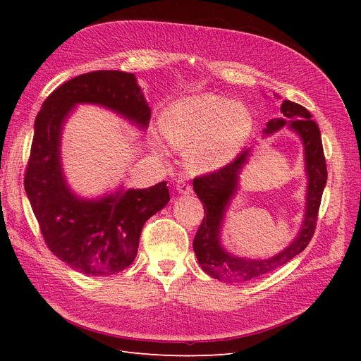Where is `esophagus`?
I'll return each mask as SVG.
<instances>
[{"instance_id": "obj_1", "label": "esophagus", "mask_w": 361, "mask_h": 361, "mask_svg": "<svg viewBox=\"0 0 361 361\" xmlns=\"http://www.w3.org/2000/svg\"><path fill=\"white\" fill-rule=\"evenodd\" d=\"M176 190H178L180 194H192L191 185H190L188 182H185V180H179V182H178Z\"/></svg>"}]
</instances>
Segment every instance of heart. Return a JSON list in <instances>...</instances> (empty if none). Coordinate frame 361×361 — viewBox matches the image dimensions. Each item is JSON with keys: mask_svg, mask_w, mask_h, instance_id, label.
<instances>
[{"mask_svg": "<svg viewBox=\"0 0 361 361\" xmlns=\"http://www.w3.org/2000/svg\"><path fill=\"white\" fill-rule=\"evenodd\" d=\"M253 125L248 108L215 94L185 97L161 118L169 143L188 147L187 161L197 171H211L231 161L247 143Z\"/></svg>", "mask_w": 361, "mask_h": 361, "instance_id": "1", "label": "heart"}]
</instances>
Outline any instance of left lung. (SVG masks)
I'll return each mask as SVG.
<instances>
[{"label": "left lung", "mask_w": 361, "mask_h": 361, "mask_svg": "<svg viewBox=\"0 0 361 361\" xmlns=\"http://www.w3.org/2000/svg\"><path fill=\"white\" fill-rule=\"evenodd\" d=\"M290 125L304 145L305 170L309 176L307 207H305L304 223L297 239L277 256L267 260H251L233 257L220 245L221 220L227 203L231 202L238 187V174L248 158V150L239 154L232 162L224 167L206 173L194 179V191L199 195L204 207V216L199 231L194 236L192 248L197 256L202 269L211 277L224 283H245L257 279L276 268L288 264L295 256L309 245L313 238L322 192L326 183V162L321 140L319 126L312 120V114L300 104L283 101L280 105V117L271 118L267 123L265 134H272Z\"/></svg>", "instance_id": "8db88e82"}]
</instances>
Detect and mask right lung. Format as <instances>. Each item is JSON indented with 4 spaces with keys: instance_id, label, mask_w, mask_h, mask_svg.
I'll return each instance as SVG.
<instances>
[{
    "instance_id": "obj_1",
    "label": "right lung",
    "mask_w": 361,
    "mask_h": 361,
    "mask_svg": "<svg viewBox=\"0 0 361 361\" xmlns=\"http://www.w3.org/2000/svg\"><path fill=\"white\" fill-rule=\"evenodd\" d=\"M99 104L140 126L150 108L134 73L94 71L57 87L42 105L25 169L24 187L47 247L87 276H113L133 264L141 231L170 200L167 182L128 190L101 200L75 197L63 179L60 134L76 104Z\"/></svg>"
}]
</instances>
